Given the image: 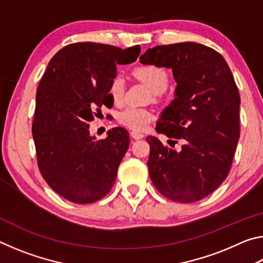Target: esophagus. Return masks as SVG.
Listing matches in <instances>:
<instances>
[{"instance_id": "obj_1", "label": "esophagus", "mask_w": 263, "mask_h": 263, "mask_svg": "<svg viewBox=\"0 0 263 263\" xmlns=\"http://www.w3.org/2000/svg\"><path fill=\"white\" fill-rule=\"evenodd\" d=\"M130 135L133 139H141V138H144V135H142L141 132H138V131H131Z\"/></svg>"}]
</instances>
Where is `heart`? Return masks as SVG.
<instances>
[{"label": "heart", "instance_id": "heart-1", "mask_svg": "<svg viewBox=\"0 0 263 263\" xmlns=\"http://www.w3.org/2000/svg\"><path fill=\"white\" fill-rule=\"evenodd\" d=\"M133 75L148 86L154 94L166 90L169 83L167 70L157 65H141L133 69ZM110 95L115 103H121L125 94V86L121 78H115L110 84ZM117 121L121 125L132 131H144L154 121V115L145 108L127 106L117 114Z\"/></svg>", "mask_w": 263, "mask_h": 263}]
</instances>
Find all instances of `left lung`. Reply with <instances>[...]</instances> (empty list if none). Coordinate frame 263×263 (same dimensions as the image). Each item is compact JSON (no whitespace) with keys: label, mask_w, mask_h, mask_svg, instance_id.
Returning a JSON list of instances; mask_svg holds the SVG:
<instances>
[{"label":"left lung","mask_w":263,"mask_h":263,"mask_svg":"<svg viewBox=\"0 0 263 263\" xmlns=\"http://www.w3.org/2000/svg\"><path fill=\"white\" fill-rule=\"evenodd\" d=\"M140 62L173 69L175 99L157 123L159 133L182 139L180 152L147 137L148 172L155 188L174 202L194 203L228 177L240 137V96L224 58L197 43L148 48Z\"/></svg>","instance_id":"8db88e82"}]
</instances>
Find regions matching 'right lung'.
<instances>
[{"label": "right lung", "instance_id": "add662e5", "mask_svg": "<svg viewBox=\"0 0 263 263\" xmlns=\"http://www.w3.org/2000/svg\"><path fill=\"white\" fill-rule=\"evenodd\" d=\"M140 46L74 43L52 58L37 88L32 135L44 180L77 204L100 201L109 194L130 144L128 132L114 127L96 140L88 123L112 106L109 89L116 65L136 61Z\"/></svg>", "mask_w": 263, "mask_h": 263}]
</instances>
